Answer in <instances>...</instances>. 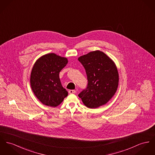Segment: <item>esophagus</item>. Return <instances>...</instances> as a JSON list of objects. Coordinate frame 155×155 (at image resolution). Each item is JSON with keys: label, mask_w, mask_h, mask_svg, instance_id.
Returning a JSON list of instances; mask_svg holds the SVG:
<instances>
[{"label": "esophagus", "mask_w": 155, "mask_h": 155, "mask_svg": "<svg viewBox=\"0 0 155 155\" xmlns=\"http://www.w3.org/2000/svg\"><path fill=\"white\" fill-rule=\"evenodd\" d=\"M68 92L70 94H75L76 93L75 90H69Z\"/></svg>", "instance_id": "esophagus-1"}]
</instances>
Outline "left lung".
Returning <instances> with one entry per match:
<instances>
[{
  "label": "left lung",
  "instance_id": "left-lung-1",
  "mask_svg": "<svg viewBox=\"0 0 155 155\" xmlns=\"http://www.w3.org/2000/svg\"><path fill=\"white\" fill-rule=\"evenodd\" d=\"M87 77V87L79 94L85 106L95 108L106 104L114 95L119 84V74L114 62L100 51L78 58Z\"/></svg>",
  "mask_w": 155,
  "mask_h": 155
}]
</instances>
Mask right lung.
Wrapping results in <instances>:
<instances>
[{"mask_svg": "<svg viewBox=\"0 0 155 155\" xmlns=\"http://www.w3.org/2000/svg\"><path fill=\"white\" fill-rule=\"evenodd\" d=\"M68 63L66 58L61 57L54 53L46 54L36 61L31 74L32 90L44 104L57 107L68 91L62 86L59 74Z\"/></svg>", "mask_w": 155, "mask_h": 155, "instance_id": "right-lung-1", "label": "right lung"}]
</instances>
